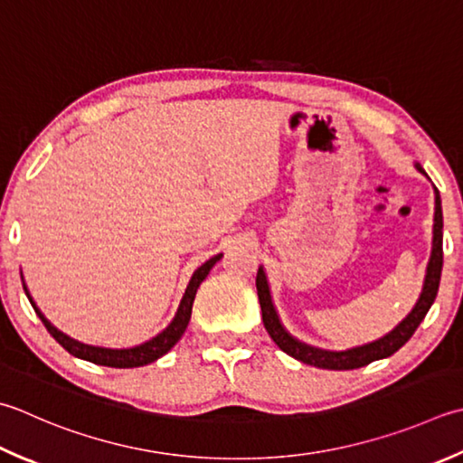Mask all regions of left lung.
Returning <instances> with one entry per match:
<instances>
[{
    "mask_svg": "<svg viewBox=\"0 0 463 463\" xmlns=\"http://www.w3.org/2000/svg\"><path fill=\"white\" fill-rule=\"evenodd\" d=\"M413 166L418 168L421 175H425V170L420 166V162H415ZM433 194H436V208H433L431 255L428 260V267H425V277H423V287H421L420 298L415 301L413 309L405 315V319L397 323L392 331L383 335V337L365 343V345H357V347L345 349V351H327V349L307 345V343L293 337V335L285 329V325L280 323V317H279V313L275 309V303H273V295H270L267 273H265V269L259 267L257 293H259V303H260V311H262V323H265V329L269 331L270 339L277 343V347L283 349L287 355H291L297 361H301V364L319 367V369H335V371L364 367V365H369L371 361L385 359L389 355H393L397 349H402L405 343L411 339L415 329L420 327L423 317L428 315L430 307L433 305V301H436V295L439 288L441 265H443V249H441L443 214H441L439 190L436 186H433Z\"/></svg>",
    "mask_w": 463,
    "mask_h": 463,
    "instance_id": "1",
    "label": "left lung"
}]
</instances>
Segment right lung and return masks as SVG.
<instances>
[{
	"mask_svg": "<svg viewBox=\"0 0 463 463\" xmlns=\"http://www.w3.org/2000/svg\"><path fill=\"white\" fill-rule=\"evenodd\" d=\"M222 252L219 255H214L208 259L206 262H203L201 267H198L193 277H190L188 285H186V291L180 298V305L176 309L175 319L168 323L166 329H162L156 337H152L148 341L140 343V345H134V347H126V349H110V347H98V345H88V343H81L78 339H71L70 335H66L63 331H60L58 327H53V325L45 319V315L40 311V307L35 305V301L30 295V288H27L25 280H24V273L20 270L22 275V283H24V291L30 298V303L33 307V311L38 313V317L42 319V323L45 325V329L50 331V335L53 339H56L60 345L66 349L70 355H74L78 359H84L90 361V364H96V365H106V367H116V369H130V367H142V365H148L152 361L160 359L162 355H166V353L176 345L183 337L186 327H188V321H190V315H193V303H194V297L198 287H201L203 280L206 279V275L211 273V269L216 265V262L221 260Z\"/></svg>",
	"mask_w": 463,
	"mask_h": 463,
	"instance_id": "obj_1",
	"label": "right lung"
}]
</instances>
